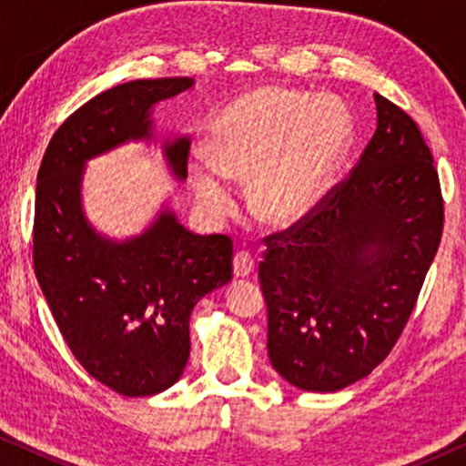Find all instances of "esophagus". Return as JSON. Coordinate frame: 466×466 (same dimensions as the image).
<instances>
[{
    "mask_svg": "<svg viewBox=\"0 0 466 466\" xmlns=\"http://www.w3.org/2000/svg\"><path fill=\"white\" fill-rule=\"evenodd\" d=\"M254 267H257V263H254V257L250 252L241 250V252L235 254V258H233V273H235V276H238V278L250 276V273L254 271Z\"/></svg>",
    "mask_w": 466,
    "mask_h": 466,
    "instance_id": "esophagus-1",
    "label": "esophagus"
}]
</instances>
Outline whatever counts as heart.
<instances>
[{"label": "heart", "instance_id": "obj_1", "mask_svg": "<svg viewBox=\"0 0 466 466\" xmlns=\"http://www.w3.org/2000/svg\"><path fill=\"white\" fill-rule=\"evenodd\" d=\"M350 136L352 120L339 99L263 86L216 118L209 152L190 155V180L212 212L225 214L233 206L228 177H250L252 212L271 225H292L329 190Z\"/></svg>", "mask_w": 466, "mask_h": 466}]
</instances>
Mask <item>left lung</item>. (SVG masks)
<instances>
[{
	"label": "left lung",
	"mask_w": 466,
	"mask_h": 466,
	"mask_svg": "<svg viewBox=\"0 0 466 466\" xmlns=\"http://www.w3.org/2000/svg\"><path fill=\"white\" fill-rule=\"evenodd\" d=\"M375 107L378 129L356 167L265 238L267 352L301 390H341L390 354L441 241L431 148L405 110L378 93Z\"/></svg>",
	"instance_id": "obj_1"
}]
</instances>
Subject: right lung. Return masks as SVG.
<instances>
[{"label": "right lung", "instance_id": "obj_1", "mask_svg": "<svg viewBox=\"0 0 466 466\" xmlns=\"http://www.w3.org/2000/svg\"><path fill=\"white\" fill-rule=\"evenodd\" d=\"M190 86L184 76L107 88L55 131L37 171L35 278L76 360L123 397H150L180 378L190 314L231 279L233 239L190 233L169 209L137 238L107 239L82 214V167L129 139H150V107ZM188 150V137L165 142L180 180Z\"/></svg>", "mask_w": 466, "mask_h": 466}]
</instances>
